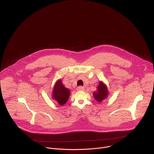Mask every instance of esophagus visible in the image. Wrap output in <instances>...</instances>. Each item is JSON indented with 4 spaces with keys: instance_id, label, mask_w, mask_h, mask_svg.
Returning <instances> with one entry per match:
<instances>
[{
    "instance_id": "1",
    "label": "esophagus",
    "mask_w": 154,
    "mask_h": 154,
    "mask_svg": "<svg viewBox=\"0 0 154 154\" xmlns=\"http://www.w3.org/2000/svg\"><path fill=\"white\" fill-rule=\"evenodd\" d=\"M77 90L78 91H83V90H85V87L82 86H79V87L77 88Z\"/></svg>"
}]
</instances>
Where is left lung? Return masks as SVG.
I'll return each instance as SVG.
<instances>
[{"label": "left lung", "instance_id": "left-lung-1", "mask_svg": "<svg viewBox=\"0 0 154 154\" xmlns=\"http://www.w3.org/2000/svg\"><path fill=\"white\" fill-rule=\"evenodd\" d=\"M108 94L109 92L107 86L102 81H100L97 87V90L93 92L94 98L96 101L100 103L106 99Z\"/></svg>", "mask_w": 154, "mask_h": 154}]
</instances>
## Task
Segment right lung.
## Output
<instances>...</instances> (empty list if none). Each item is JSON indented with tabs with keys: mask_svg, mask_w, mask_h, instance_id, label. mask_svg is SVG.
Instances as JSON below:
<instances>
[{
	"mask_svg": "<svg viewBox=\"0 0 154 154\" xmlns=\"http://www.w3.org/2000/svg\"><path fill=\"white\" fill-rule=\"evenodd\" d=\"M52 94V99L62 106L68 100L70 96V91L64 86L61 79H58L54 86Z\"/></svg>",
	"mask_w": 154,
	"mask_h": 154,
	"instance_id": "right-lung-1",
	"label": "right lung"
}]
</instances>
